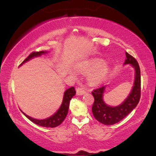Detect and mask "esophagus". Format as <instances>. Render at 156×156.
<instances>
[{"instance_id": "esophagus-1", "label": "esophagus", "mask_w": 156, "mask_h": 156, "mask_svg": "<svg viewBox=\"0 0 156 156\" xmlns=\"http://www.w3.org/2000/svg\"><path fill=\"white\" fill-rule=\"evenodd\" d=\"M85 93V90H84L83 87H78L76 89V94H77V95H82Z\"/></svg>"}]
</instances>
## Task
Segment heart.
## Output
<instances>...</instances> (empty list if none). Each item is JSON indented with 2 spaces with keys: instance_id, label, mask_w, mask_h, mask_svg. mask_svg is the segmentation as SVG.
<instances>
[{
  "instance_id": "b5f03b06",
  "label": "heart",
  "mask_w": 156,
  "mask_h": 156,
  "mask_svg": "<svg viewBox=\"0 0 156 156\" xmlns=\"http://www.w3.org/2000/svg\"><path fill=\"white\" fill-rule=\"evenodd\" d=\"M88 75V80L93 85H98L103 83L108 76L109 67L104 63L100 62H90L84 64L81 67V71L83 72H90Z\"/></svg>"
}]
</instances>
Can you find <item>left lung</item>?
Instances as JSON below:
<instances>
[{
    "label": "left lung",
    "mask_w": 156,
    "mask_h": 156,
    "mask_svg": "<svg viewBox=\"0 0 156 156\" xmlns=\"http://www.w3.org/2000/svg\"><path fill=\"white\" fill-rule=\"evenodd\" d=\"M126 59L124 65H130L134 69V80L131 91L122 103L111 106L104 101V95L106 87H102L92 92L95 101L92 107L94 117L104 125H114L119 122L129 114L139 102L140 98V71L136 60L126 52Z\"/></svg>",
    "instance_id": "8db88e82"
}]
</instances>
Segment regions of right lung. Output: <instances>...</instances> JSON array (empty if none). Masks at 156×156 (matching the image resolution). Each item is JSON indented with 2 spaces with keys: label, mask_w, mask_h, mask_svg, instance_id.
Returning a JSON list of instances; mask_svg holds the SVG:
<instances>
[{
  "label": "right lung",
  "mask_w": 156,
  "mask_h": 156,
  "mask_svg": "<svg viewBox=\"0 0 156 156\" xmlns=\"http://www.w3.org/2000/svg\"><path fill=\"white\" fill-rule=\"evenodd\" d=\"M48 52L47 51H41V52H33L31 53L30 55L28 56V57L25 59V60L22 62L20 64V67L22 66L24 63H27V62L29 61L31 59L34 58L39 57V56H41L42 55H45V54H47ZM76 94V90L74 87H70L69 89H67L66 91L64 92L63 98V101H62L61 105L59 107L57 111H56L55 114L51 115L50 117L44 119H35L30 117V116L27 115L25 114L24 112H21L23 113V114L26 116V117L30 120L32 122L34 123L37 124V125L40 126L41 127H57L58 126L60 125V124L63 122L65 119H66V116L68 113V110H69V102L70 100H72V98Z\"/></svg>",
  "instance_id": "1"
}]
</instances>
